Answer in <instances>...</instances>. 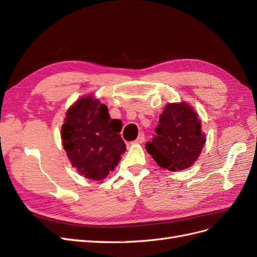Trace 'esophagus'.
<instances>
[{"label":"esophagus","instance_id":"esophagus-1","mask_svg":"<svg viewBox=\"0 0 257 257\" xmlns=\"http://www.w3.org/2000/svg\"><path fill=\"white\" fill-rule=\"evenodd\" d=\"M145 141H146L145 134H144V133H141V134H139L138 138L134 142V144H143V143H145Z\"/></svg>","mask_w":257,"mask_h":257}]
</instances>
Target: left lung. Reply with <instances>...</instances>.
<instances>
[{
	"mask_svg": "<svg viewBox=\"0 0 257 257\" xmlns=\"http://www.w3.org/2000/svg\"><path fill=\"white\" fill-rule=\"evenodd\" d=\"M146 150L162 168L178 172L197 160L206 143L197 113L188 104H167Z\"/></svg>",
	"mask_w": 257,
	"mask_h": 257,
	"instance_id": "8db88e82",
	"label": "left lung"
}]
</instances>
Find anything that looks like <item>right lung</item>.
<instances>
[{"label": "right lung", "mask_w": 257, "mask_h": 257, "mask_svg": "<svg viewBox=\"0 0 257 257\" xmlns=\"http://www.w3.org/2000/svg\"><path fill=\"white\" fill-rule=\"evenodd\" d=\"M121 128L122 122L111 119L107 106L92 95L69 108L62 125V141L78 173L100 180L113 170L126 149L119 134Z\"/></svg>", "instance_id": "obj_1"}]
</instances>
